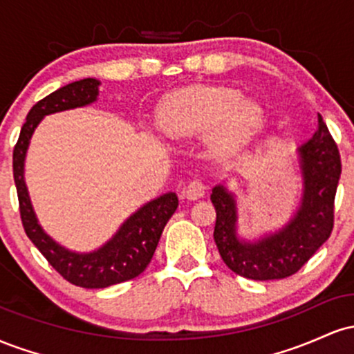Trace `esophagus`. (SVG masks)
<instances>
[{
  "label": "esophagus",
  "instance_id": "34e87169",
  "mask_svg": "<svg viewBox=\"0 0 354 354\" xmlns=\"http://www.w3.org/2000/svg\"><path fill=\"white\" fill-rule=\"evenodd\" d=\"M205 191H206L205 183L201 180H193L191 183H188V186H186L185 189H183V194H185L189 201H194L205 196Z\"/></svg>",
  "mask_w": 354,
  "mask_h": 354
}]
</instances>
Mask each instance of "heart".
I'll list each match as a JSON object with an SVG mask.
<instances>
[{
    "mask_svg": "<svg viewBox=\"0 0 354 354\" xmlns=\"http://www.w3.org/2000/svg\"><path fill=\"white\" fill-rule=\"evenodd\" d=\"M158 123L166 135L178 140L213 131L214 148L233 151L256 135L263 123V109L234 88L198 86L166 98Z\"/></svg>",
    "mask_w": 354,
    "mask_h": 354,
    "instance_id": "1",
    "label": "heart"
}]
</instances>
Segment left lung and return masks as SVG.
<instances>
[{
  "label": "left lung",
  "instance_id": "1",
  "mask_svg": "<svg viewBox=\"0 0 354 354\" xmlns=\"http://www.w3.org/2000/svg\"><path fill=\"white\" fill-rule=\"evenodd\" d=\"M303 173L301 206L286 228L256 243L239 241L236 201L225 186L211 193L216 209L214 243L233 273L256 281L283 279L298 273L330 238L335 226V196L341 174L338 146L318 115V131L299 146Z\"/></svg>",
  "mask_w": 354,
  "mask_h": 354
}]
</instances>
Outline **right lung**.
Listing matches in <instances>:
<instances>
[{"label": "right lung", "instance_id": "1", "mask_svg": "<svg viewBox=\"0 0 354 354\" xmlns=\"http://www.w3.org/2000/svg\"><path fill=\"white\" fill-rule=\"evenodd\" d=\"M98 86L100 81L95 78L80 80L39 100L28 113L13 149V176L24 233L66 281L88 290L129 281L143 273L151 261L166 223L178 208L176 194H163L126 219L120 231L103 248L88 254L71 253L56 245L38 225L23 176L24 156L31 135L43 116L96 101Z\"/></svg>", "mask_w": 354, "mask_h": 354}]
</instances>
